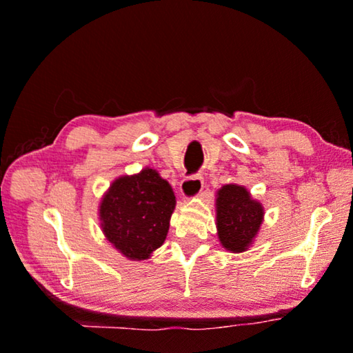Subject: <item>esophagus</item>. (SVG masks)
<instances>
[{
    "label": "esophagus",
    "mask_w": 353,
    "mask_h": 353,
    "mask_svg": "<svg viewBox=\"0 0 353 353\" xmlns=\"http://www.w3.org/2000/svg\"><path fill=\"white\" fill-rule=\"evenodd\" d=\"M202 188H204V178L201 175H192V176H186L185 180L181 181L180 191L186 199H191V197L199 194Z\"/></svg>",
    "instance_id": "1"
}]
</instances>
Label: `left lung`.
Returning <instances> with one entry per match:
<instances>
[{"label": "left lung", "mask_w": 353, "mask_h": 353, "mask_svg": "<svg viewBox=\"0 0 353 353\" xmlns=\"http://www.w3.org/2000/svg\"><path fill=\"white\" fill-rule=\"evenodd\" d=\"M216 196V228L221 245L231 252H243L262 225L263 207L238 185L223 186Z\"/></svg>", "instance_id": "8db88e82"}]
</instances>
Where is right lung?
<instances>
[{
  "label": "right lung",
  "instance_id": "obj_1",
  "mask_svg": "<svg viewBox=\"0 0 353 353\" xmlns=\"http://www.w3.org/2000/svg\"><path fill=\"white\" fill-rule=\"evenodd\" d=\"M175 194L152 168L112 183L99 207L109 243L125 257L144 260L167 238Z\"/></svg>",
  "mask_w": 353,
  "mask_h": 353
}]
</instances>
